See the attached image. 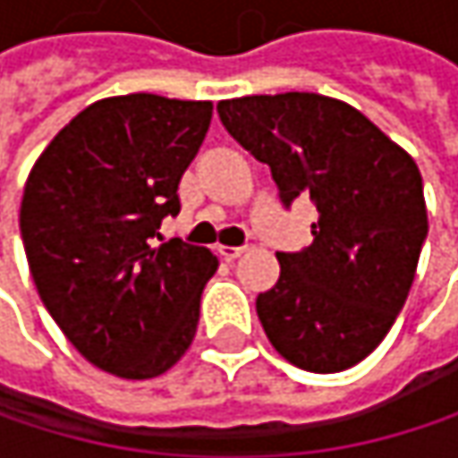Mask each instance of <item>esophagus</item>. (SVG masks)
I'll return each mask as SVG.
<instances>
[{"label":"esophagus","instance_id":"1","mask_svg":"<svg viewBox=\"0 0 458 458\" xmlns=\"http://www.w3.org/2000/svg\"><path fill=\"white\" fill-rule=\"evenodd\" d=\"M246 251V246H217V254L225 259H238Z\"/></svg>","mask_w":458,"mask_h":458}]
</instances>
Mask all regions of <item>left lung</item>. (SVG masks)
<instances>
[{
    "label": "left lung",
    "instance_id": "1",
    "mask_svg": "<svg viewBox=\"0 0 458 458\" xmlns=\"http://www.w3.org/2000/svg\"><path fill=\"white\" fill-rule=\"evenodd\" d=\"M220 122L270 166L281 204L310 196L313 243L278 251L281 276L257 297L273 347L334 374L360 363L395 323L427 238L413 158L360 111L316 92L223 100Z\"/></svg>",
    "mask_w": 458,
    "mask_h": 458
}]
</instances>
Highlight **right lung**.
Wrapping results in <instances>:
<instances>
[{
	"label": "right lung",
	"mask_w": 458,
	"mask_h": 458,
	"mask_svg": "<svg viewBox=\"0 0 458 458\" xmlns=\"http://www.w3.org/2000/svg\"><path fill=\"white\" fill-rule=\"evenodd\" d=\"M212 122L207 100L106 98L57 132L34 164L21 238L31 278L68 342L98 369L150 379L174 366L199 326L217 257L172 238L177 185Z\"/></svg>",
	"instance_id": "obj_1"
}]
</instances>
